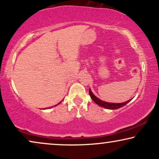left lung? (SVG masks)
<instances>
[{
    "label": "left lung",
    "instance_id": "1",
    "mask_svg": "<svg viewBox=\"0 0 159 159\" xmlns=\"http://www.w3.org/2000/svg\"><path fill=\"white\" fill-rule=\"evenodd\" d=\"M89 94H90V98H92V100L96 104H98V106L100 107H104V108L108 109V110H117V109L120 108V107H122L123 106H125V104H127L132 99V98H131V99H130L129 101H127V102H123V103H111V102H104V101L101 100L98 98L96 97V96L93 93V92L91 91V90H90V88L89 89Z\"/></svg>",
    "mask_w": 159,
    "mask_h": 159
}]
</instances>
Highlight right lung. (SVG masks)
<instances>
[{
	"label": "right lung",
	"instance_id": "add662e5",
	"mask_svg": "<svg viewBox=\"0 0 159 159\" xmlns=\"http://www.w3.org/2000/svg\"><path fill=\"white\" fill-rule=\"evenodd\" d=\"M61 102H60V103H61ZM60 103H59V104H60ZM55 106H56V105H55Z\"/></svg>",
	"mask_w": 159,
	"mask_h": 159
}]
</instances>
